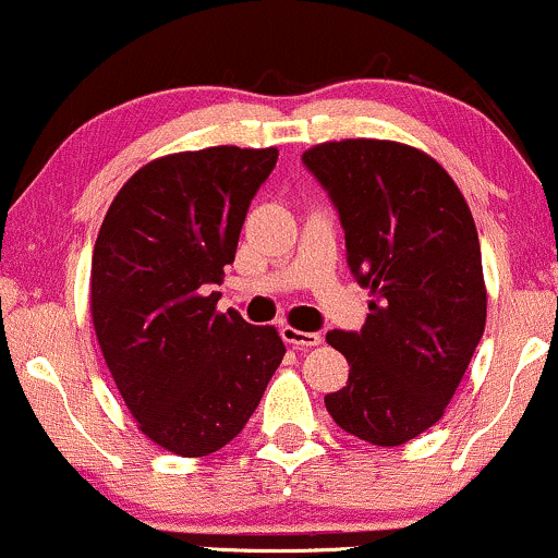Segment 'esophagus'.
Returning a JSON list of instances; mask_svg holds the SVG:
<instances>
[{
    "label": "esophagus",
    "instance_id": "obj_1",
    "mask_svg": "<svg viewBox=\"0 0 558 558\" xmlns=\"http://www.w3.org/2000/svg\"><path fill=\"white\" fill-rule=\"evenodd\" d=\"M280 332H283V341L286 343L299 345V349H312V345L323 343V336H319V332H304V330L291 328V325H283V328H280Z\"/></svg>",
    "mask_w": 558,
    "mask_h": 558
}]
</instances>
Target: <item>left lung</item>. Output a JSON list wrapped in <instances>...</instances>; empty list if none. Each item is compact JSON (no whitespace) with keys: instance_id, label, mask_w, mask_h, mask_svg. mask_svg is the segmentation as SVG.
Listing matches in <instances>:
<instances>
[{"instance_id":"8db88e82","label":"left lung","mask_w":558,"mask_h":558,"mask_svg":"<svg viewBox=\"0 0 558 558\" xmlns=\"http://www.w3.org/2000/svg\"><path fill=\"white\" fill-rule=\"evenodd\" d=\"M301 159L338 207L349 265L373 296L360 332L325 338L349 362L325 407L360 440L401 446L444 417L485 330L470 204L444 165L401 141H325Z\"/></svg>"}]
</instances>
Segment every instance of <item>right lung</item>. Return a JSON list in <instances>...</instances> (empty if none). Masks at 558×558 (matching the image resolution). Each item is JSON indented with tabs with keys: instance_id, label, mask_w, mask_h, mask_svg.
<instances>
[{
	"instance_id": "obj_1",
	"label": "right lung",
	"mask_w": 558,
	"mask_h": 558,
	"mask_svg": "<svg viewBox=\"0 0 558 558\" xmlns=\"http://www.w3.org/2000/svg\"><path fill=\"white\" fill-rule=\"evenodd\" d=\"M278 149L207 146L146 162L112 198L92 257V323L138 430L209 457L243 430L283 362L272 325L217 312L246 209Z\"/></svg>"
}]
</instances>
